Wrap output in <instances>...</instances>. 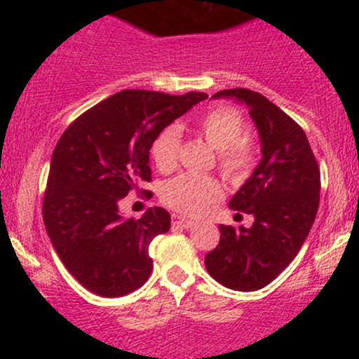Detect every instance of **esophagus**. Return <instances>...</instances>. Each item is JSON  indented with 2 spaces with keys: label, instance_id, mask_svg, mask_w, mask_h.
Here are the masks:
<instances>
[{
  "label": "esophagus",
  "instance_id": "obj_1",
  "mask_svg": "<svg viewBox=\"0 0 359 359\" xmlns=\"http://www.w3.org/2000/svg\"><path fill=\"white\" fill-rule=\"evenodd\" d=\"M172 224L177 226V228L189 229V228H192L194 222L191 219H185V217L179 216V214H172Z\"/></svg>",
  "mask_w": 359,
  "mask_h": 359
}]
</instances>
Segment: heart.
Returning a JSON list of instances; mask_svg holds the SVG:
<instances>
[{"label":"heart","instance_id":"obj_1","mask_svg":"<svg viewBox=\"0 0 359 359\" xmlns=\"http://www.w3.org/2000/svg\"><path fill=\"white\" fill-rule=\"evenodd\" d=\"M194 128L217 150L221 172L231 179L245 177L253 168L257 148L245 133V119L238 111L226 106H214L194 118ZM182 133L179 126L168 125L158 131L150 147V155L160 172L174 170L179 160ZM222 196V187L214 177L201 174H180L163 184V204L187 216H199L209 204Z\"/></svg>","mask_w":359,"mask_h":359}]
</instances>
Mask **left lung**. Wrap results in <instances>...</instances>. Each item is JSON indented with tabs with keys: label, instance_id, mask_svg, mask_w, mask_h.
I'll use <instances>...</instances> for the list:
<instances>
[{
	"label": "left lung",
	"instance_id": "obj_1",
	"mask_svg": "<svg viewBox=\"0 0 359 359\" xmlns=\"http://www.w3.org/2000/svg\"><path fill=\"white\" fill-rule=\"evenodd\" d=\"M212 97L245 102L262 142V162L229 201L255 216L251 228L219 226V245L205 255L209 275L233 290L269 285L302 248L319 208L320 172L304 130L278 106L250 89Z\"/></svg>",
	"mask_w": 359,
	"mask_h": 359
}]
</instances>
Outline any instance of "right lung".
Segmentation results:
<instances>
[{
	"label": "right lung",
	"instance_id": "1",
	"mask_svg": "<svg viewBox=\"0 0 359 359\" xmlns=\"http://www.w3.org/2000/svg\"><path fill=\"white\" fill-rule=\"evenodd\" d=\"M205 97L125 89L74 119L57 142L43 222L65 269L93 294L121 297L150 277L148 246L170 229V214L150 208L140 219L123 217L119 204L151 180L148 155L158 131Z\"/></svg>",
	"mask_w": 359,
	"mask_h": 359
}]
</instances>
